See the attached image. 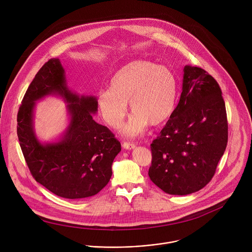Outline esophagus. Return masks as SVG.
I'll return each mask as SVG.
<instances>
[{
	"mask_svg": "<svg viewBox=\"0 0 252 252\" xmlns=\"http://www.w3.org/2000/svg\"><path fill=\"white\" fill-rule=\"evenodd\" d=\"M135 147H136V145L133 144V143H127V142H125V143L123 144V148L126 149V150H133V149H135Z\"/></svg>",
	"mask_w": 252,
	"mask_h": 252,
	"instance_id": "1",
	"label": "esophagus"
}]
</instances>
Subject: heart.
<instances>
[{
  "mask_svg": "<svg viewBox=\"0 0 252 252\" xmlns=\"http://www.w3.org/2000/svg\"><path fill=\"white\" fill-rule=\"evenodd\" d=\"M177 96L178 82L172 70L147 60H135L115 73L108 90L98 92L96 106L102 120L116 129L127 114L129 102L133 113L122 131L134 137L142 135L149 123L157 126L167 120Z\"/></svg>",
  "mask_w": 252,
  "mask_h": 252,
  "instance_id": "heart-1",
  "label": "heart"
}]
</instances>
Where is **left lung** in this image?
Listing matches in <instances>:
<instances>
[{
  "mask_svg": "<svg viewBox=\"0 0 252 252\" xmlns=\"http://www.w3.org/2000/svg\"><path fill=\"white\" fill-rule=\"evenodd\" d=\"M176 108L151 144V180L171 195L199 191L213 178L227 144L221 91L205 70L185 66Z\"/></svg>",
  "mask_w": 252,
  "mask_h": 252,
  "instance_id": "obj_1",
  "label": "left lung"
}]
</instances>
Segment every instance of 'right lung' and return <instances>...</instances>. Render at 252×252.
<instances>
[{
    "instance_id": "add662e5",
    "label": "right lung",
    "mask_w": 252,
    "mask_h": 252,
    "mask_svg": "<svg viewBox=\"0 0 252 252\" xmlns=\"http://www.w3.org/2000/svg\"><path fill=\"white\" fill-rule=\"evenodd\" d=\"M50 94L67 101L70 124L60 141L42 144L33 130V110L37 100ZM96 111L95 97H80L68 89L57 58L41 67L23 98L17 129L24 157L33 178L57 196L88 198L110 180L121 144L107 127L93 119Z\"/></svg>"
}]
</instances>
